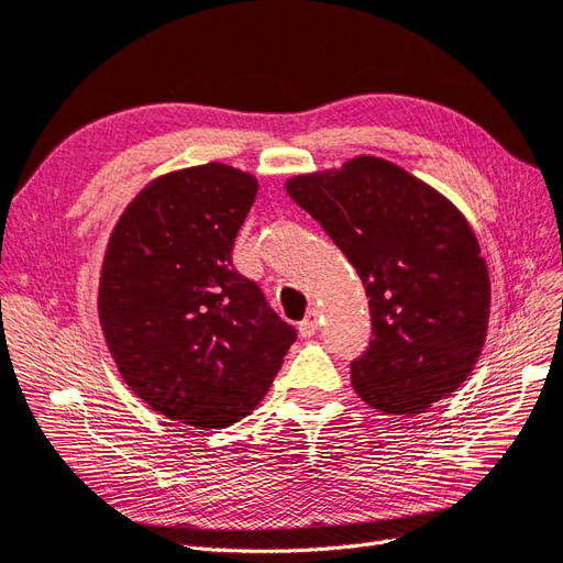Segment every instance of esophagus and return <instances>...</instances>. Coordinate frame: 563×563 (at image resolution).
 <instances>
[{
	"label": "esophagus",
	"mask_w": 563,
	"mask_h": 563,
	"mask_svg": "<svg viewBox=\"0 0 563 563\" xmlns=\"http://www.w3.org/2000/svg\"><path fill=\"white\" fill-rule=\"evenodd\" d=\"M299 329H301L303 336H316V334H318V329H320V316H318L316 308L308 310V316L303 318V322L299 324Z\"/></svg>",
	"instance_id": "obj_1"
}]
</instances>
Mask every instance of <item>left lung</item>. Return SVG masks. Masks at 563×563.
I'll return each mask as SVG.
<instances>
[{"instance_id":"left-lung-1","label":"left lung","mask_w":563,"mask_h":563,"mask_svg":"<svg viewBox=\"0 0 563 563\" xmlns=\"http://www.w3.org/2000/svg\"><path fill=\"white\" fill-rule=\"evenodd\" d=\"M357 268L371 343L352 387L383 412L415 415L460 387L481 357L489 274L471 224L441 192L380 157L285 185Z\"/></svg>"}]
</instances>
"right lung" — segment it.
Here are the masks:
<instances>
[{
  "instance_id": "obj_1",
  "label": "right lung",
  "mask_w": 563,
  "mask_h": 563,
  "mask_svg": "<svg viewBox=\"0 0 563 563\" xmlns=\"http://www.w3.org/2000/svg\"><path fill=\"white\" fill-rule=\"evenodd\" d=\"M257 180L220 162L159 176L120 216L101 266L111 355L153 410L222 429L274 383L297 329L232 264Z\"/></svg>"
}]
</instances>
